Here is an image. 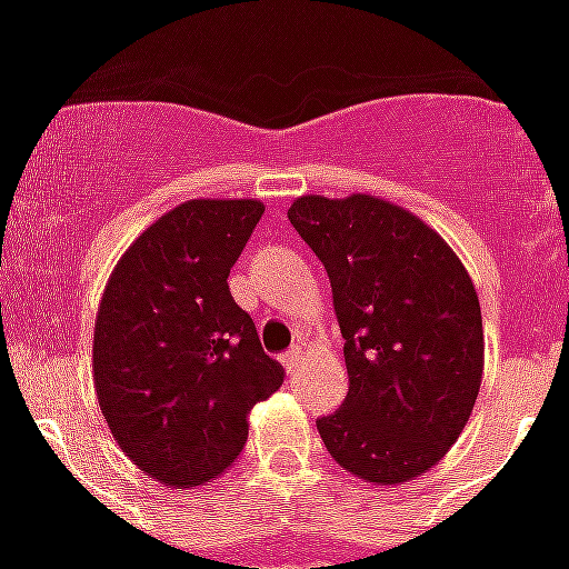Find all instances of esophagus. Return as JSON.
<instances>
[{
  "label": "esophagus",
  "instance_id": "esophagus-1",
  "mask_svg": "<svg viewBox=\"0 0 569 569\" xmlns=\"http://www.w3.org/2000/svg\"><path fill=\"white\" fill-rule=\"evenodd\" d=\"M301 363H303V348H292V351H286L283 355V366L289 375L298 372V366Z\"/></svg>",
  "mask_w": 569,
  "mask_h": 569
}]
</instances>
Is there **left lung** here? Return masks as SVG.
<instances>
[{
	"instance_id": "left-lung-1",
	"label": "left lung",
	"mask_w": 569,
	"mask_h": 569,
	"mask_svg": "<svg viewBox=\"0 0 569 569\" xmlns=\"http://www.w3.org/2000/svg\"><path fill=\"white\" fill-rule=\"evenodd\" d=\"M289 221L330 277L348 396L321 416L330 458L372 485L442 460L472 416L485 372L476 286L422 218L372 194H303Z\"/></svg>"
}]
</instances>
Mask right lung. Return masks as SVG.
Here are the masks:
<instances>
[{
	"label": "right lung",
	"mask_w": 569,
	"mask_h": 569,
	"mask_svg": "<svg viewBox=\"0 0 569 569\" xmlns=\"http://www.w3.org/2000/svg\"><path fill=\"white\" fill-rule=\"evenodd\" d=\"M266 212L259 200H186L111 271L93 325V389L141 472L186 490L248 442V413L283 383L257 325L232 301L230 268Z\"/></svg>",
	"instance_id": "add662e5"
}]
</instances>
